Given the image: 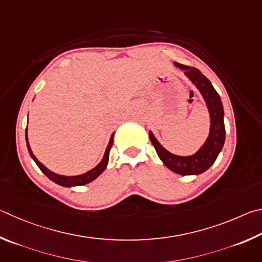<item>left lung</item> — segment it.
Wrapping results in <instances>:
<instances>
[{
  "label": "left lung",
  "mask_w": 262,
  "mask_h": 262,
  "mask_svg": "<svg viewBox=\"0 0 262 262\" xmlns=\"http://www.w3.org/2000/svg\"><path fill=\"white\" fill-rule=\"evenodd\" d=\"M175 67L184 71V75L200 92L209 114V132L205 143L191 155H177L169 152L155 138L149 130V139L164 166L178 175H200L213 166L226 140L224 110L221 98L207 78L195 68L183 66L175 62Z\"/></svg>",
  "instance_id": "1"
}]
</instances>
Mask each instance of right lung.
I'll return each mask as SVG.
<instances>
[{"label":"right lung","instance_id":"obj_1","mask_svg":"<svg viewBox=\"0 0 262 262\" xmlns=\"http://www.w3.org/2000/svg\"><path fill=\"white\" fill-rule=\"evenodd\" d=\"M27 123H29V119H27ZM114 136H115V132H113V135L110 136L109 143L107 145V147H105L102 159H101V161L98 164H96V166L93 169H91V170L86 171L84 173H80V175L67 176V175H59V173H56V172H54L52 170H49V169L46 167L43 163H41L39 160L36 159V157L33 154V152H32L31 146H30V143H29L27 127H26V131H25V139H26L27 149H29V153L31 155V158L33 159V161L36 163V166L40 168V170L42 171L45 175L49 178L50 181H53L54 183H56V184L64 186V187H73V186H80V185L89 184V183L93 182L96 177H99L101 173L104 171V169L107 168L108 162H109V152H110V148H112L113 143H114Z\"/></svg>","mask_w":262,"mask_h":262}]
</instances>
